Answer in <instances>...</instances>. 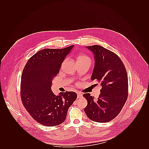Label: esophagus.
Listing matches in <instances>:
<instances>
[{"mask_svg": "<svg viewBox=\"0 0 149 149\" xmlns=\"http://www.w3.org/2000/svg\"><path fill=\"white\" fill-rule=\"evenodd\" d=\"M77 98L78 99H81V98H83V94H81V93H77Z\"/></svg>", "mask_w": 149, "mask_h": 149, "instance_id": "obj_1", "label": "esophagus"}]
</instances>
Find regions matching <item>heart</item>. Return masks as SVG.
Masks as SVG:
<instances>
[{
    "label": "heart",
    "mask_w": 149,
    "mask_h": 149,
    "mask_svg": "<svg viewBox=\"0 0 149 149\" xmlns=\"http://www.w3.org/2000/svg\"><path fill=\"white\" fill-rule=\"evenodd\" d=\"M90 61L89 57L85 54H79L77 56V61Z\"/></svg>",
    "instance_id": "1"
}]
</instances>
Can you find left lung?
<instances>
[{
	"label": "left lung",
	"instance_id": "obj_1",
	"mask_svg": "<svg viewBox=\"0 0 149 149\" xmlns=\"http://www.w3.org/2000/svg\"><path fill=\"white\" fill-rule=\"evenodd\" d=\"M86 48L93 53L95 58L91 79L97 80L102 88L97 100L90 93L83 95L88 102L84 112L94 122H108L118 115L127 99V71L122 60L113 52L100 45Z\"/></svg>",
	"mask_w": 149,
	"mask_h": 149
}]
</instances>
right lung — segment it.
<instances>
[{"mask_svg": "<svg viewBox=\"0 0 149 149\" xmlns=\"http://www.w3.org/2000/svg\"><path fill=\"white\" fill-rule=\"evenodd\" d=\"M73 47L41 50L31 57L23 69L22 102L30 115L44 126L52 127L62 123L68 108L77 99V93L74 91L56 96L51 90L52 81Z\"/></svg>", "mask_w": 149, "mask_h": 149, "instance_id": "right-lung-1", "label": "right lung"}]
</instances>
